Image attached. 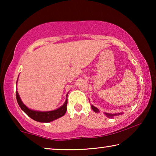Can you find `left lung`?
<instances>
[{
	"label": "left lung",
	"instance_id": "left-lung-1",
	"mask_svg": "<svg viewBox=\"0 0 156 156\" xmlns=\"http://www.w3.org/2000/svg\"><path fill=\"white\" fill-rule=\"evenodd\" d=\"M91 109H93V111L94 112H96V113H99L100 111L99 109H98V108H96V107H94V105H91ZM105 115L107 116V117H108L109 118H113L114 116H116V115H121L123 113H104Z\"/></svg>",
	"mask_w": 156,
	"mask_h": 156
}]
</instances>
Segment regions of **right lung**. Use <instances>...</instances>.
Wrapping results in <instances>:
<instances>
[{
    "label": "right lung",
    "mask_w": 156,
    "mask_h": 156,
    "mask_svg": "<svg viewBox=\"0 0 156 156\" xmlns=\"http://www.w3.org/2000/svg\"><path fill=\"white\" fill-rule=\"evenodd\" d=\"M18 82V80H17ZM16 82V84H17ZM16 100L18 104L20 107V109L27 114L29 117H30L31 119L40 122H49L54 120H56L65 114L67 112V98L61 107H60L58 109L52 111H47V112H41V111H36L31 109L28 108L26 105L23 103L22 100L20 99V97L18 94V91H16Z\"/></svg>",
    "instance_id": "1"
}]
</instances>
